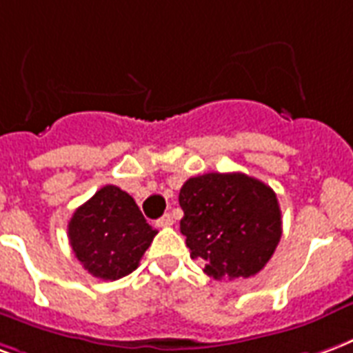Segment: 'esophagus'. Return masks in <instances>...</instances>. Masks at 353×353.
I'll return each instance as SVG.
<instances>
[{
    "mask_svg": "<svg viewBox=\"0 0 353 353\" xmlns=\"http://www.w3.org/2000/svg\"><path fill=\"white\" fill-rule=\"evenodd\" d=\"M172 224H174L172 215H163L159 221H157V226H159V228H168V226H172Z\"/></svg>",
    "mask_w": 353,
    "mask_h": 353,
    "instance_id": "34e87169",
    "label": "esophagus"
}]
</instances>
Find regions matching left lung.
Segmentation results:
<instances>
[{
    "instance_id": "1",
    "label": "left lung",
    "mask_w": 353,
    "mask_h": 353,
    "mask_svg": "<svg viewBox=\"0 0 353 353\" xmlns=\"http://www.w3.org/2000/svg\"><path fill=\"white\" fill-rule=\"evenodd\" d=\"M179 205L190 258L216 281L256 275L283 236L276 194L247 174L190 177L179 190Z\"/></svg>"
}]
</instances>
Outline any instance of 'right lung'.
Returning <instances> with one entry per match:
<instances>
[{
  "instance_id": "1",
  "label": "right lung",
  "mask_w": 353,
  "mask_h": 353,
  "mask_svg": "<svg viewBox=\"0 0 353 353\" xmlns=\"http://www.w3.org/2000/svg\"><path fill=\"white\" fill-rule=\"evenodd\" d=\"M157 236L130 194L104 185L69 221L74 256L97 279L117 281L137 270Z\"/></svg>"
}]
</instances>
